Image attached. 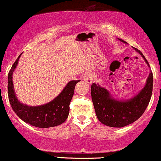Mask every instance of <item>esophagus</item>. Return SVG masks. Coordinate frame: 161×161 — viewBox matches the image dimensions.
<instances>
[{
  "label": "esophagus",
  "mask_w": 161,
  "mask_h": 161,
  "mask_svg": "<svg viewBox=\"0 0 161 161\" xmlns=\"http://www.w3.org/2000/svg\"><path fill=\"white\" fill-rule=\"evenodd\" d=\"M83 80L85 81L86 83H88V84H92L93 82V75H92V73L90 72H87L83 75Z\"/></svg>",
  "instance_id": "1"
}]
</instances>
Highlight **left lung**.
Returning <instances> with one entry per match:
<instances>
[{
    "label": "left lung",
    "mask_w": 161,
    "mask_h": 161,
    "mask_svg": "<svg viewBox=\"0 0 161 161\" xmlns=\"http://www.w3.org/2000/svg\"><path fill=\"white\" fill-rule=\"evenodd\" d=\"M120 42H126L118 38ZM144 59L147 66L149 64L142 53L134 48ZM153 74L150 72L145 86L136 95L127 100L114 98L108 89L93 83L91 87L92 102L97 119L103 124L110 127L121 128L134 123L144 114L152 95Z\"/></svg>",
    "instance_id": "obj_1"
}]
</instances>
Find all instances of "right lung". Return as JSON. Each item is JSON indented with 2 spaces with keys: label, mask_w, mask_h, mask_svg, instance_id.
I'll return each instance as SVG.
<instances>
[{
  "label": "right lung",
  "mask_w": 161,
  "mask_h": 161,
  "mask_svg": "<svg viewBox=\"0 0 161 161\" xmlns=\"http://www.w3.org/2000/svg\"><path fill=\"white\" fill-rule=\"evenodd\" d=\"M21 54L13 64L8 74V97L13 110L22 120L38 128H49L62 124L69 115V104L74 94L75 86L80 80L70 81L54 99L47 104L39 106L24 104L16 97L13 83V73Z\"/></svg>",
  "instance_id": "right-lung-1"
}]
</instances>
